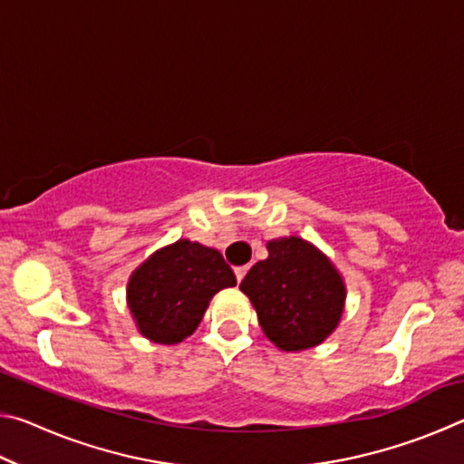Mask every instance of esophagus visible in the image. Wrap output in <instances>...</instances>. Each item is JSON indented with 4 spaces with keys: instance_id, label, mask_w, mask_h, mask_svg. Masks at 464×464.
Instances as JSON below:
<instances>
[{
    "instance_id": "esophagus-1",
    "label": "esophagus",
    "mask_w": 464,
    "mask_h": 464,
    "mask_svg": "<svg viewBox=\"0 0 464 464\" xmlns=\"http://www.w3.org/2000/svg\"><path fill=\"white\" fill-rule=\"evenodd\" d=\"M246 274H247V266H239V268H235V278H237V282H241Z\"/></svg>"
}]
</instances>
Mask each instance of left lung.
<instances>
[{"mask_svg": "<svg viewBox=\"0 0 464 464\" xmlns=\"http://www.w3.org/2000/svg\"><path fill=\"white\" fill-rule=\"evenodd\" d=\"M268 257L239 285L268 340L282 352L315 348L343 313L345 285L325 254L301 237L268 241Z\"/></svg>", "mask_w": 464, "mask_h": 464, "instance_id": "1", "label": "left lung"}]
</instances>
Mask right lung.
Instances as JSON below:
<instances>
[{"mask_svg":"<svg viewBox=\"0 0 464 464\" xmlns=\"http://www.w3.org/2000/svg\"><path fill=\"white\" fill-rule=\"evenodd\" d=\"M235 285L237 278L217 249L179 239L132 272L127 303L140 335L171 345L196 332L218 290Z\"/></svg>","mask_w":464,"mask_h":464,"instance_id":"obj_1","label":"right lung"}]
</instances>
